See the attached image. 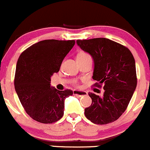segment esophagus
<instances>
[{
  "mask_svg": "<svg viewBox=\"0 0 150 150\" xmlns=\"http://www.w3.org/2000/svg\"><path fill=\"white\" fill-rule=\"evenodd\" d=\"M74 95H76L77 97H81L84 95H87V92L85 91H79V90H74L73 91Z\"/></svg>",
  "mask_w": 150,
  "mask_h": 150,
  "instance_id": "34e87169",
  "label": "esophagus"
}]
</instances>
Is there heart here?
I'll return each mask as SVG.
<instances>
[{"instance_id": "1", "label": "heart", "mask_w": 150, "mask_h": 150, "mask_svg": "<svg viewBox=\"0 0 150 150\" xmlns=\"http://www.w3.org/2000/svg\"><path fill=\"white\" fill-rule=\"evenodd\" d=\"M85 55H87V54L86 53H85V52H80L79 54L78 55V56L77 57H81V56H85Z\"/></svg>"}]
</instances>
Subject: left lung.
<instances>
[{
	"label": "left lung",
	"mask_w": 150,
	"mask_h": 150,
	"mask_svg": "<svg viewBox=\"0 0 150 150\" xmlns=\"http://www.w3.org/2000/svg\"><path fill=\"white\" fill-rule=\"evenodd\" d=\"M81 50L90 54L94 61L92 79L100 86L103 97L89 93L92 105L84 109L87 119L95 124H108L116 121L127 108L137 87L135 60L130 50L107 38L78 40Z\"/></svg>",
	"instance_id": "1"
}]
</instances>
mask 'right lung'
Masks as SVG:
<instances>
[{
    "instance_id": "right-lung-1",
    "label": "right lung",
    "mask_w": 150,
    "mask_h": 150,
    "mask_svg": "<svg viewBox=\"0 0 150 150\" xmlns=\"http://www.w3.org/2000/svg\"><path fill=\"white\" fill-rule=\"evenodd\" d=\"M75 40H45L26 49L18 58L14 86L27 113L35 121L52 123L64 115V100L73 91L50 86V78L74 47Z\"/></svg>"
}]
</instances>
